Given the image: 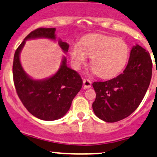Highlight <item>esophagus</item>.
<instances>
[{"label": "esophagus", "instance_id": "34e87169", "mask_svg": "<svg viewBox=\"0 0 157 157\" xmlns=\"http://www.w3.org/2000/svg\"><path fill=\"white\" fill-rule=\"evenodd\" d=\"M83 86L84 88H89L91 86V82L89 79L85 78L83 79Z\"/></svg>", "mask_w": 157, "mask_h": 157}]
</instances>
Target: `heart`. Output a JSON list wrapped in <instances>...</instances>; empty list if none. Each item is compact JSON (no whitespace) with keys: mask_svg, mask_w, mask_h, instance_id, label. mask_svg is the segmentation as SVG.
<instances>
[{"mask_svg":"<svg viewBox=\"0 0 157 157\" xmlns=\"http://www.w3.org/2000/svg\"><path fill=\"white\" fill-rule=\"evenodd\" d=\"M69 54L75 68L79 69L88 56L95 73L102 78H109L116 75L125 65L128 48L119 38L94 35L85 38L81 46L73 45Z\"/></svg>","mask_w":157,"mask_h":157,"instance_id":"obj_1","label":"heart"}]
</instances>
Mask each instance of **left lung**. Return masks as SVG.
Listing matches in <instances>:
<instances>
[{
  "label": "left lung",
  "instance_id": "8db88e82",
  "mask_svg": "<svg viewBox=\"0 0 157 157\" xmlns=\"http://www.w3.org/2000/svg\"><path fill=\"white\" fill-rule=\"evenodd\" d=\"M152 68L148 51L138 44L134 46L122 73L114 78L92 84L96 92L92 104L94 114L106 122H118L130 116L147 90Z\"/></svg>",
  "mask_w": 157,
  "mask_h": 157
}]
</instances>
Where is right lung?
Segmentation results:
<instances>
[{
    "label": "right lung",
    "mask_w": 157,
    "mask_h": 157,
    "mask_svg": "<svg viewBox=\"0 0 157 157\" xmlns=\"http://www.w3.org/2000/svg\"><path fill=\"white\" fill-rule=\"evenodd\" d=\"M55 28H38L30 32L16 51L13 64V82L19 99L31 114L45 121L56 120L66 115L82 87L81 76L67 67L66 57L63 59L59 70L53 76L43 80L32 79L22 69L19 54L25 41L38 38L55 40ZM59 44L67 53L69 44L61 40Z\"/></svg>",
    "instance_id": "obj_1"
}]
</instances>
